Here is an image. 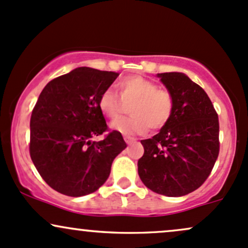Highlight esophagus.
Segmentation results:
<instances>
[{"mask_svg":"<svg viewBox=\"0 0 248 248\" xmlns=\"http://www.w3.org/2000/svg\"><path fill=\"white\" fill-rule=\"evenodd\" d=\"M124 140L127 144H131V143H135L137 140L135 137H131V136H124Z\"/></svg>","mask_w":248,"mask_h":248,"instance_id":"esophagus-1","label":"esophagus"}]
</instances>
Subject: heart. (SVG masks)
Returning a JSON list of instances; mask_svg holds the SVG:
<instances>
[{
  "instance_id": "b5f03b06",
  "label": "heart",
  "mask_w": 248,
  "mask_h": 248,
  "mask_svg": "<svg viewBox=\"0 0 248 248\" xmlns=\"http://www.w3.org/2000/svg\"><path fill=\"white\" fill-rule=\"evenodd\" d=\"M118 90L123 100L131 102L132 116L121 117L112 122L113 130L123 135L144 134L146 130H159L169 123L175 108L172 93L158 87L154 80L140 76L126 77L119 81ZM98 108L104 116L116 118L122 110V103L112 90L102 92L98 99Z\"/></svg>"
}]
</instances>
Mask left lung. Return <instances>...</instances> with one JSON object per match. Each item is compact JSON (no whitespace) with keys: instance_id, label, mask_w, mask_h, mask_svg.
I'll return each mask as SVG.
<instances>
[{"instance_id":"left-lung-1","label":"left lung","mask_w":248,"mask_h":248,"mask_svg":"<svg viewBox=\"0 0 248 248\" xmlns=\"http://www.w3.org/2000/svg\"><path fill=\"white\" fill-rule=\"evenodd\" d=\"M172 93L171 119L158 134L140 140L138 175L149 189L183 196L201 187L219 156V118L204 90L178 72L158 73Z\"/></svg>"}]
</instances>
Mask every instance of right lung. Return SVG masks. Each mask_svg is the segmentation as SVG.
<instances>
[{
	"label": "right lung",
	"instance_id": "obj_1",
	"mask_svg": "<svg viewBox=\"0 0 248 248\" xmlns=\"http://www.w3.org/2000/svg\"><path fill=\"white\" fill-rule=\"evenodd\" d=\"M119 73L79 67L50 80L31 111L29 154L45 182L67 196L102 187L113 159L126 148L121 132L110 131L98 99ZM108 132L104 140L91 138Z\"/></svg>",
	"mask_w": 248,
	"mask_h": 248
}]
</instances>
